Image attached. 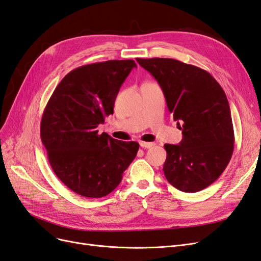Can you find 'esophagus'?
Returning <instances> with one entry per match:
<instances>
[{
	"label": "esophagus",
	"instance_id": "1",
	"mask_svg": "<svg viewBox=\"0 0 261 261\" xmlns=\"http://www.w3.org/2000/svg\"><path fill=\"white\" fill-rule=\"evenodd\" d=\"M139 145L141 148H151L154 144L153 143H146V141H140Z\"/></svg>",
	"mask_w": 261,
	"mask_h": 261
}]
</instances>
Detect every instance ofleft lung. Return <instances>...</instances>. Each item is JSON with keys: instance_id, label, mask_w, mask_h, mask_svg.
Segmentation results:
<instances>
[{"instance_id": "1", "label": "left lung", "mask_w": 261, "mask_h": 261, "mask_svg": "<svg viewBox=\"0 0 261 261\" xmlns=\"http://www.w3.org/2000/svg\"><path fill=\"white\" fill-rule=\"evenodd\" d=\"M137 62L159 83L183 134L179 145H164L165 177L181 192L202 191L222 174L234 150L231 110L224 90L207 70L174 59Z\"/></svg>"}]
</instances>
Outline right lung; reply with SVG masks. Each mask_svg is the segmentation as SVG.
<instances>
[{
	"instance_id": "right-lung-1",
	"label": "right lung",
	"mask_w": 261,
	"mask_h": 261,
	"mask_svg": "<svg viewBox=\"0 0 261 261\" xmlns=\"http://www.w3.org/2000/svg\"><path fill=\"white\" fill-rule=\"evenodd\" d=\"M136 66L133 60H112L77 67L46 103L40 136L48 160L62 183L78 195H109L135 159L138 143L99 134L97 127L113 114L118 90Z\"/></svg>"
}]
</instances>
